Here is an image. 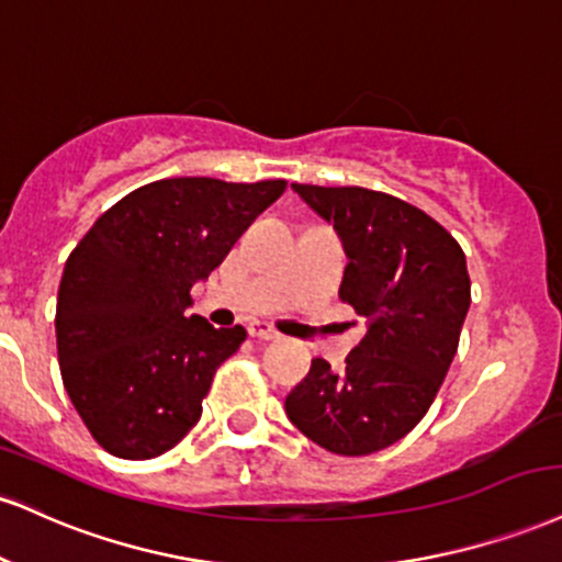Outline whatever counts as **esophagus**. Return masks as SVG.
Returning <instances> with one entry per match:
<instances>
[{"instance_id":"obj_1","label":"esophagus","mask_w":562,"mask_h":562,"mask_svg":"<svg viewBox=\"0 0 562 562\" xmlns=\"http://www.w3.org/2000/svg\"><path fill=\"white\" fill-rule=\"evenodd\" d=\"M248 335L259 337V340H277L280 337V333L269 322H251L248 324Z\"/></svg>"}]
</instances>
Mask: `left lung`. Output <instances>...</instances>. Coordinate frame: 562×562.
Returning a JSON list of instances; mask_svg holds the SVG:
<instances>
[{"mask_svg":"<svg viewBox=\"0 0 562 562\" xmlns=\"http://www.w3.org/2000/svg\"><path fill=\"white\" fill-rule=\"evenodd\" d=\"M348 254L340 299L369 322L346 369L324 358L285 397L311 442L337 456H369L403 439L435 401L471 306L456 238L422 209L369 188L299 186Z\"/></svg>","mask_w":562,"mask_h":562,"instance_id":"1","label":"left lung"}]
</instances>
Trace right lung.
<instances>
[{"instance_id": "add662e5", "label": "right lung", "mask_w": 562, "mask_h": 562, "mask_svg": "<svg viewBox=\"0 0 562 562\" xmlns=\"http://www.w3.org/2000/svg\"><path fill=\"white\" fill-rule=\"evenodd\" d=\"M285 180L167 178L106 209L65 263L57 356L72 405L106 452L157 458L201 418L216 367L246 329H214L191 314V288Z\"/></svg>"}]
</instances>
